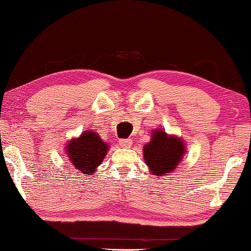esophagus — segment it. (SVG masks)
<instances>
[{
	"label": "esophagus",
	"mask_w": 251,
	"mask_h": 251,
	"mask_svg": "<svg viewBox=\"0 0 251 251\" xmlns=\"http://www.w3.org/2000/svg\"><path fill=\"white\" fill-rule=\"evenodd\" d=\"M119 144H120V146L123 147V149H129V147L131 146L132 140L131 139H120Z\"/></svg>",
	"instance_id": "obj_1"
}]
</instances>
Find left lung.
Wrapping results in <instances>:
<instances>
[{"label": "left lung", "instance_id": "obj_1", "mask_svg": "<svg viewBox=\"0 0 251 251\" xmlns=\"http://www.w3.org/2000/svg\"><path fill=\"white\" fill-rule=\"evenodd\" d=\"M185 149V143L177 136L156 129L152 131L151 142L144 146V160L154 176H167L180 163Z\"/></svg>", "mask_w": 251, "mask_h": 251}]
</instances>
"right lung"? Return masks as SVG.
Instances as JSON below:
<instances>
[{
    "label": "right lung",
    "instance_id": "add662e5",
    "mask_svg": "<svg viewBox=\"0 0 251 251\" xmlns=\"http://www.w3.org/2000/svg\"><path fill=\"white\" fill-rule=\"evenodd\" d=\"M107 151L108 144H106L97 132L91 130H85L78 138L70 140L66 146L70 163L85 176L95 174Z\"/></svg>",
    "mask_w": 251,
    "mask_h": 251
}]
</instances>
